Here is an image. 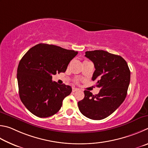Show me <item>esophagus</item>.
<instances>
[{"mask_svg": "<svg viewBox=\"0 0 148 148\" xmlns=\"http://www.w3.org/2000/svg\"><path fill=\"white\" fill-rule=\"evenodd\" d=\"M78 90H79V89L76 88H72L73 92H76V91H78Z\"/></svg>", "mask_w": 148, "mask_h": 148, "instance_id": "obj_1", "label": "esophagus"}]
</instances>
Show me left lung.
Segmentation results:
<instances>
[{
    "label": "left lung",
    "instance_id": "1",
    "mask_svg": "<svg viewBox=\"0 0 148 148\" xmlns=\"http://www.w3.org/2000/svg\"><path fill=\"white\" fill-rule=\"evenodd\" d=\"M85 56L94 64L92 81L100 91L97 95L84 90V99L78 102L81 112L92 120L108 117L125 100L130 82L131 72L122 57L103 50L86 51Z\"/></svg>",
    "mask_w": 148,
    "mask_h": 148
}]
</instances>
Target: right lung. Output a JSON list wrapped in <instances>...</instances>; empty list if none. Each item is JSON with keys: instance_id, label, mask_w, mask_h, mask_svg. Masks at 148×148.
<instances>
[{"instance_id": "1", "label": "right lung", "mask_w": 148, "mask_h": 148, "mask_svg": "<svg viewBox=\"0 0 148 148\" xmlns=\"http://www.w3.org/2000/svg\"><path fill=\"white\" fill-rule=\"evenodd\" d=\"M78 52L45 43L30 49L21 60L17 78L20 99L25 107L40 118L58 112L70 86L52 81V75L65 72Z\"/></svg>"}]
</instances>
